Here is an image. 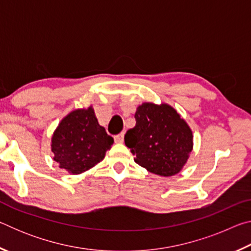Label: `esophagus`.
Here are the masks:
<instances>
[{
    "label": "esophagus",
    "mask_w": 251,
    "mask_h": 251,
    "mask_svg": "<svg viewBox=\"0 0 251 251\" xmlns=\"http://www.w3.org/2000/svg\"><path fill=\"white\" fill-rule=\"evenodd\" d=\"M124 135H125V133H121L120 135H116L115 137H114V139H115V143L116 144L124 143Z\"/></svg>",
    "instance_id": "esophagus-1"
}]
</instances>
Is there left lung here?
<instances>
[{
    "mask_svg": "<svg viewBox=\"0 0 251 251\" xmlns=\"http://www.w3.org/2000/svg\"><path fill=\"white\" fill-rule=\"evenodd\" d=\"M135 118L136 126L125 135L135 163L164 177L181 172L193 151L194 135L180 114L169 104L145 101Z\"/></svg>",
    "mask_w": 251,
    "mask_h": 251,
    "instance_id": "left-lung-1",
    "label": "left lung"
}]
</instances>
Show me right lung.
<instances>
[{
	"instance_id": "add662e5",
	"label": "right lung",
	"mask_w": 251,
	"mask_h": 251,
	"mask_svg": "<svg viewBox=\"0 0 251 251\" xmlns=\"http://www.w3.org/2000/svg\"><path fill=\"white\" fill-rule=\"evenodd\" d=\"M50 141L53 159L71 175H79L96 166L114 143L100 125L92 105L72 110L63 117Z\"/></svg>"
}]
</instances>
